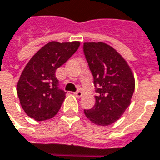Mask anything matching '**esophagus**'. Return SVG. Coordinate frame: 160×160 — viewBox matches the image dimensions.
<instances>
[{"label":"esophagus","instance_id":"esophagus-1","mask_svg":"<svg viewBox=\"0 0 160 160\" xmlns=\"http://www.w3.org/2000/svg\"><path fill=\"white\" fill-rule=\"evenodd\" d=\"M74 94L76 95V97H78V98H80V97H82V95H83V93H82V91L81 90H78Z\"/></svg>","mask_w":160,"mask_h":160}]
</instances>
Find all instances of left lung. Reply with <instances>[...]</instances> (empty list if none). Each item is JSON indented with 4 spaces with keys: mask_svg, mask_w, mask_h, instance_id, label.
<instances>
[{
    "mask_svg": "<svg viewBox=\"0 0 160 160\" xmlns=\"http://www.w3.org/2000/svg\"><path fill=\"white\" fill-rule=\"evenodd\" d=\"M83 52L97 93L95 105L84 113L92 123L110 125L130 104L135 91L133 73L123 57L104 43H84Z\"/></svg>",
    "mask_w": 160,
    "mask_h": 160,
    "instance_id": "1",
    "label": "left lung"
}]
</instances>
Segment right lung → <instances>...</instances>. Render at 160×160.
<instances>
[{"mask_svg": "<svg viewBox=\"0 0 160 160\" xmlns=\"http://www.w3.org/2000/svg\"><path fill=\"white\" fill-rule=\"evenodd\" d=\"M80 42H50L34 55L22 70L17 94L25 113L37 121L54 117L66 92L59 89L56 70L78 50Z\"/></svg>", "mask_w": 160, "mask_h": 160, "instance_id": "add662e5", "label": "right lung"}]
</instances>
